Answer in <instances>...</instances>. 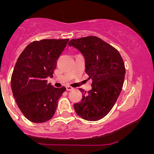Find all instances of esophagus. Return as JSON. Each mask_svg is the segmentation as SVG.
<instances>
[{
	"instance_id": "1",
	"label": "esophagus",
	"mask_w": 154,
	"mask_h": 154,
	"mask_svg": "<svg viewBox=\"0 0 154 154\" xmlns=\"http://www.w3.org/2000/svg\"><path fill=\"white\" fill-rule=\"evenodd\" d=\"M66 90L67 91H72V90H73V88L70 87V86H66Z\"/></svg>"
}]
</instances>
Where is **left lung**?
Returning <instances> with one entry per match:
<instances>
[{
  "label": "left lung",
  "instance_id": "8db88e82",
  "mask_svg": "<svg viewBox=\"0 0 154 154\" xmlns=\"http://www.w3.org/2000/svg\"><path fill=\"white\" fill-rule=\"evenodd\" d=\"M69 46L83 55L85 72L92 79V89L82 88V101L74 104L77 115L88 121H98L106 116L115 104L122 89L125 67L115 48L95 36L72 39Z\"/></svg>",
  "mask_w": 154,
  "mask_h": 154
}]
</instances>
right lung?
Wrapping results in <instances>:
<instances>
[{"mask_svg": "<svg viewBox=\"0 0 154 154\" xmlns=\"http://www.w3.org/2000/svg\"><path fill=\"white\" fill-rule=\"evenodd\" d=\"M69 39H44L26 46L19 56L11 79L16 102L24 116L35 123H43L54 116L58 100L66 88L48 83L53 77L57 60Z\"/></svg>", "mask_w": 154, "mask_h": 154, "instance_id": "1", "label": "right lung"}]
</instances>
